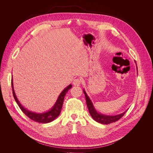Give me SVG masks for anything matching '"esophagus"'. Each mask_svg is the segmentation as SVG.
<instances>
[{"instance_id":"34e87169","label":"esophagus","mask_w":153,"mask_h":153,"mask_svg":"<svg viewBox=\"0 0 153 153\" xmlns=\"http://www.w3.org/2000/svg\"><path fill=\"white\" fill-rule=\"evenodd\" d=\"M81 82H82V80L80 79H79V78L76 79L73 81V85L74 86H79L81 84Z\"/></svg>"}]
</instances>
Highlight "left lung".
<instances>
[{
    "mask_svg": "<svg viewBox=\"0 0 153 153\" xmlns=\"http://www.w3.org/2000/svg\"><path fill=\"white\" fill-rule=\"evenodd\" d=\"M135 62H136V61H135ZM83 93L85 96L86 105H87V106H88L90 114H91V117L95 121H96L100 123L110 124V123L115 122L117 121L118 120H119L121 117H122L124 116V114H125V113L128 111V110H127L123 113L119 114V115H116V116H107V115H104V114L99 113L96 110V109L94 108L91 100H90V99L89 98L88 95L86 94V93L84 90H83Z\"/></svg>",
    "mask_w": 153,
    "mask_h": 153,
    "instance_id": "obj_1",
    "label": "left lung"
}]
</instances>
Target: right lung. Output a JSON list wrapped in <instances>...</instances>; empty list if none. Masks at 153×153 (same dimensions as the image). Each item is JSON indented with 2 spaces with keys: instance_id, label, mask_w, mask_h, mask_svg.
<instances>
[{
  "instance_id": "right-lung-1",
  "label": "right lung",
  "mask_w": 153,
  "mask_h": 153,
  "mask_svg": "<svg viewBox=\"0 0 153 153\" xmlns=\"http://www.w3.org/2000/svg\"><path fill=\"white\" fill-rule=\"evenodd\" d=\"M11 86H12V89H13V94L14 98L17 102V105H19V108H20V110L22 111V112L27 116H28L30 119L31 120L38 122V123H47L52 122L56 118H57L59 115L61 111V109L62 108L63 103V100L65 94H66L68 92V91L71 88L72 85L70 84L69 86H68L67 88H65L62 93L60 94L59 96L58 97V99L53 106V107L51 109V110L47 112H45L43 113H36L32 111H30L28 110H27L26 108H25L22 105L20 104L19 101L18 100L16 94L14 93V90L13 88V80L11 81Z\"/></svg>"
}]
</instances>
